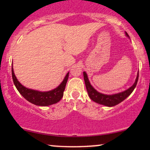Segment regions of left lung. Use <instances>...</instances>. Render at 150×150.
I'll use <instances>...</instances> for the list:
<instances>
[{
  "label": "left lung",
  "instance_id": "1",
  "mask_svg": "<svg viewBox=\"0 0 150 150\" xmlns=\"http://www.w3.org/2000/svg\"><path fill=\"white\" fill-rule=\"evenodd\" d=\"M126 37L129 38V36L126 32H125ZM84 75V80H85V83L86 86V89H87V93L89 98L94 101V102L97 103V104L104 105V106H108V107H111V106H114L116 105L120 104L123 100H125L127 97L130 95V94L133 92L134 89L135 88L136 85H137V80H138L139 77V71L137 72V77H136L135 82L133 83L131 87H129L126 90L123 91L121 92L116 93V94H105L99 92L97 89H95L91 85L90 82H89L88 76H87L86 72H83Z\"/></svg>",
  "mask_w": 150,
  "mask_h": 150
}]
</instances>
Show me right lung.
Returning <instances> with one entry per match:
<instances>
[{"instance_id":"1","label":"right lung","mask_w":150,"mask_h":150,"mask_svg":"<svg viewBox=\"0 0 150 150\" xmlns=\"http://www.w3.org/2000/svg\"><path fill=\"white\" fill-rule=\"evenodd\" d=\"M68 76H69V72L66 74L63 80L56 88L46 92H41L35 89H29L22 85L15 76L13 67L12 65V77L17 89L25 99L37 106H48L56 104L61 100L63 96V92L65 90Z\"/></svg>"}]
</instances>
